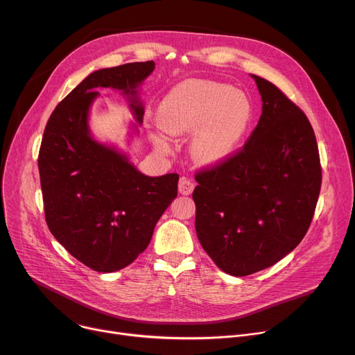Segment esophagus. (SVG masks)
Returning a JSON list of instances; mask_svg holds the SVG:
<instances>
[{
  "label": "esophagus",
  "mask_w": 355,
  "mask_h": 355,
  "mask_svg": "<svg viewBox=\"0 0 355 355\" xmlns=\"http://www.w3.org/2000/svg\"><path fill=\"white\" fill-rule=\"evenodd\" d=\"M193 191H194V182L185 177H181L178 182V193L182 196H190Z\"/></svg>",
  "instance_id": "1"
}]
</instances>
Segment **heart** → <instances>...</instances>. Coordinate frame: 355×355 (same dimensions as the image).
<instances>
[{
  "mask_svg": "<svg viewBox=\"0 0 355 355\" xmlns=\"http://www.w3.org/2000/svg\"><path fill=\"white\" fill-rule=\"evenodd\" d=\"M252 116L250 100L230 85L194 80L173 88L158 107V127L180 137L195 131L190 153L196 162L214 167L224 162L240 144ZM161 150L167 144L154 138Z\"/></svg>",
  "mask_w": 355,
  "mask_h": 355,
  "instance_id": "1",
  "label": "heart"
}]
</instances>
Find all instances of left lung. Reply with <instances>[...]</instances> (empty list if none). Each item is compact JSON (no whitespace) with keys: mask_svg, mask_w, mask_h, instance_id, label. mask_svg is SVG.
I'll return each instance as SVG.
<instances>
[{"mask_svg":"<svg viewBox=\"0 0 355 355\" xmlns=\"http://www.w3.org/2000/svg\"><path fill=\"white\" fill-rule=\"evenodd\" d=\"M263 101L244 148L196 175L197 237L234 277L288 255L309 230L321 188L317 139L305 114L274 84L252 76Z\"/></svg>","mask_w":355,"mask_h":355,"instance_id":"left-lung-1","label":"left lung"}]
</instances>
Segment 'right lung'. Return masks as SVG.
<instances>
[{"label": "right lung", "mask_w": 355, "mask_h": 355, "mask_svg": "<svg viewBox=\"0 0 355 355\" xmlns=\"http://www.w3.org/2000/svg\"><path fill=\"white\" fill-rule=\"evenodd\" d=\"M154 68L147 61L94 71L55 107L44 130L38 170L46 225L71 255L98 272L130 266L177 197V174L139 173L124 151L94 138L88 124L97 88L121 91L143 124L139 85Z\"/></svg>", "instance_id": "add662e5"}]
</instances>
